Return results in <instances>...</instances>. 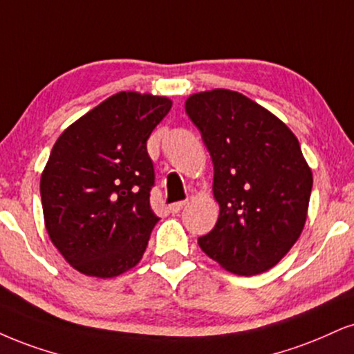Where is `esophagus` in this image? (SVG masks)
Listing matches in <instances>:
<instances>
[{"mask_svg":"<svg viewBox=\"0 0 354 354\" xmlns=\"http://www.w3.org/2000/svg\"><path fill=\"white\" fill-rule=\"evenodd\" d=\"M185 205H187V202H176V203L169 205V210H170V213H174V215H177V213H180L182 208H185Z\"/></svg>","mask_w":354,"mask_h":354,"instance_id":"esophagus-1","label":"esophagus"}]
</instances>
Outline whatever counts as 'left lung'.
<instances>
[{"instance_id": "obj_1", "label": "left lung", "mask_w": 354, "mask_h": 354, "mask_svg": "<svg viewBox=\"0 0 354 354\" xmlns=\"http://www.w3.org/2000/svg\"><path fill=\"white\" fill-rule=\"evenodd\" d=\"M212 156L220 215L202 251L236 276L274 268L302 234L313 184L299 139L264 106L215 88L185 100Z\"/></svg>"}]
</instances>
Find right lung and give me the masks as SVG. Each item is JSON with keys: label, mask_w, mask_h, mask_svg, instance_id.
Listing matches in <instances>:
<instances>
[{"label": "right lung", "mask_w": 354, "mask_h": 354, "mask_svg": "<svg viewBox=\"0 0 354 354\" xmlns=\"http://www.w3.org/2000/svg\"><path fill=\"white\" fill-rule=\"evenodd\" d=\"M170 108L167 97L120 91L55 141L41 176L44 225L78 272L111 279L141 261L159 221L146 144Z\"/></svg>", "instance_id": "1"}]
</instances>
